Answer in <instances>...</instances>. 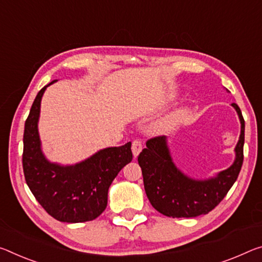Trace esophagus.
Instances as JSON below:
<instances>
[{"mask_svg": "<svg viewBox=\"0 0 262 262\" xmlns=\"http://www.w3.org/2000/svg\"><path fill=\"white\" fill-rule=\"evenodd\" d=\"M142 150V142L140 140H135L132 144V151H133V156L138 157L139 154Z\"/></svg>", "mask_w": 262, "mask_h": 262, "instance_id": "esophagus-1", "label": "esophagus"}]
</instances>
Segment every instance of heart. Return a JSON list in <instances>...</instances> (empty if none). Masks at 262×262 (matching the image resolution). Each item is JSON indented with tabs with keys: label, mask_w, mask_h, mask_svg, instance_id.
<instances>
[{
	"label": "heart",
	"mask_w": 262,
	"mask_h": 262,
	"mask_svg": "<svg viewBox=\"0 0 262 262\" xmlns=\"http://www.w3.org/2000/svg\"><path fill=\"white\" fill-rule=\"evenodd\" d=\"M185 114L186 108H184V107L173 111L172 113L168 114L167 116L159 120L156 123H154L151 127V132L155 133V134H165V133L173 130L182 122Z\"/></svg>",
	"instance_id": "obj_1"
}]
</instances>
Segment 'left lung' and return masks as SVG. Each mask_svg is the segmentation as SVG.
<instances>
[{
	"label": "left lung",
	"mask_w": 262,
	"mask_h": 262,
	"mask_svg": "<svg viewBox=\"0 0 262 262\" xmlns=\"http://www.w3.org/2000/svg\"><path fill=\"white\" fill-rule=\"evenodd\" d=\"M242 130L234 148L235 159L231 167L206 180H196L176 167L168 147L167 136L147 141L139 155L143 184L150 204L160 213L172 218H193L212 211L232 188L244 161L245 121L236 103Z\"/></svg>",
	"instance_id": "obj_1"
}]
</instances>
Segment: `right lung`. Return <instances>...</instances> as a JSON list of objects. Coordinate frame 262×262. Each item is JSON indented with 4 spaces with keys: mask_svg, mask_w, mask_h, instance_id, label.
<instances>
[{
    "mask_svg": "<svg viewBox=\"0 0 262 262\" xmlns=\"http://www.w3.org/2000/svg\"><path fill=\"white\" fill-rule=\"evenodd\" d=\"M56 81L37 94L24 126V177L37 202L51 217L64 223L90 222L105 211L112 182L130 163L132 143L101 149L76 164L50 162L41 150L38 120L41 97Z\"/></svg>",
    "mask_w": 262,
    "mask_h": 262,
    "instance_id": "right-lung-1",
    "label": "right lung"
}]
</instances>
